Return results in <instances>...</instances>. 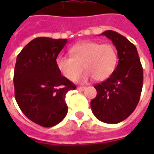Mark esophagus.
<instances>
[{
	"instance_id": "34e87169",
	"label": "esophagus",
	"mask_w": 154,
	"mask_h": 154,
	"mask_svg": "<svg viewBox=\"0 0 154 154\" xmlns=\"http://www.w3.org/2000/svg\"><path fill=\"white\" fill-rule=\"evenodd\" d=\"M77 89L79 91H84L85 89H86V87H77Z\"/></svg>"
}]
</instances>
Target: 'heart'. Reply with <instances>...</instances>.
I'll list each match as a JSON object with an SVG mask.
<instances>
[{
    "label": "heart",
    "instance_id": "heart-1",
    "mask_svg": "<svg viewBox=\"0 0 154 154\" xmlns=\"http://www.w3.org/2000/svg\"><path fill=\"white\" fill-rule=\"evenodd\" d=\"M71 56L59 55L56 64L64 77L72 80L81 70L82 65L87 69L79 74L75 80L83 83L94 77L97 81L109 78L116 70L118 56L116 48L109 44L85 41L70 48Z\"/></svg>",
    "mask_w": 154,
    "mask_h": 154
}]
</instances>
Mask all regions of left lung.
<instances>
[{
	"label": "left lung",
	"mask_w": 154,
	"mask_h": 154,
	"mask_svg": "<svg viewBox=\"0 0 154 154\" xmlns=\"http://www.w3.org/2000/svg\"><path fill=\"white\" fill-rule=\"evenodd\" d=\"M102 35L112 41L117 49L119 63L112 75L95 88L97 97L91 108L97 119L117 124L128 118L139 103L143 87V68L137 48L127 38L113 30Z\"/></svg>",
	"instance_id": "8db88e82"
}]
</instances>
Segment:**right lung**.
<instances>
[{"instance_id":"right-lung-1","label":"right lung","mask_w":154,"mask_h":154,"mask_svg":"<svg viewBox=\"0 0 154 154\" xmlns=\"http://www.w3.org/2000/svg\"><path fill=\"white\" fill-rule=\"evenodd\" d=\"M67 38L38 37L19 54L14 72L15 100L28 119L43 127L60 123L67 113L65 97L76 86L61 75L56 59Z\"/></svg>"}]
</instances>
